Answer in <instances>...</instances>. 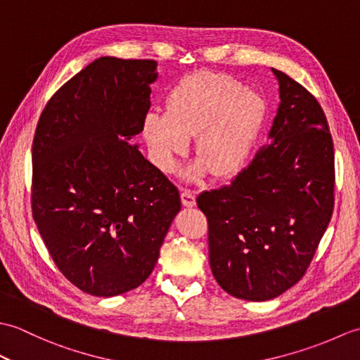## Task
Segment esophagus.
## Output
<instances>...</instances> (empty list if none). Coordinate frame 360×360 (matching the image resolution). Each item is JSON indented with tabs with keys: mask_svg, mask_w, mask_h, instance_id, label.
Returning a JSON list of instances; mask_svg holds the SVG:
<instances>
[{
	"mask_svg": "<svg viewBox=\"0 0 360 360\" xmlns=\"http://www.w3.org/2000/svg\"><path fill=\"white\" fill-rule=\"evenodd\" d=\"M181 201H182V205H186V207H193V205L196 204L195 193L192 192V190H182Z\"/></svg>",
	"mask_w": 360,
	"mask_h": 360,
	"instance_id": "1",
	"label": "esophagus"
}]
</instances>
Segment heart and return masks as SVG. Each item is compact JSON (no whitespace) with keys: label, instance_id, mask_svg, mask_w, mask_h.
Wrapping results in <instances>:
<instances>
[{"label":"heart","instance_id":"1","mask_svg":"<svg viewBox=\"0 0 360 360\" xmlns=\"http://www.w3.org/2000/svg\"><path fill=\"white\" fill-rule=\"evenodd\" d=\"M264 117L266 102L258 93L227 74L202 71L172 88L165 114H147L142 133L160 172L172 173L196 136L200 162L187 172L188 178L207 170L215 179H229L246 165Z\"/></svg>","mask_w":360,"mask_h":360}]
</instances>
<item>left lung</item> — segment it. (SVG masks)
<instances>
[{
    "label": "left lung",
    "instance_id": "8db88e82",
    "mask_svg": "<svg viewBox=\"0 0 360 360\" xmlns=\"http://www.w3.org/2000/svg\"><path fill=\"white\" fill-rule=\"evenodd\" d=\"M280 105L259 148L229 186L198 196L209 223V262L227 294L278 297L312 262L334 209V147L322 106L300 83L272 70Z\"/></svg>",
    "mask_w": 360,
    "mask_h": 360
}]
</instances>
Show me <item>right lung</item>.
<instances>
[{
	"mask_svg": "<svg viewBox=\"0 0 360 360\" xmlns=\"http://www.w3.org/2000/svg\"><path fill=\"white\" fill-rule=\"evenodd\" d=\"M155 60L101 57L38 120L32 215L49 254L83 292L112 297L150 277L179 192L133 145L150 110Z\"/></svg>",
	"mask_w": 360,
	"mask_h": 360,
	"instance_id": "add662e5",
	"label": "right lung"
}]
</instances>
